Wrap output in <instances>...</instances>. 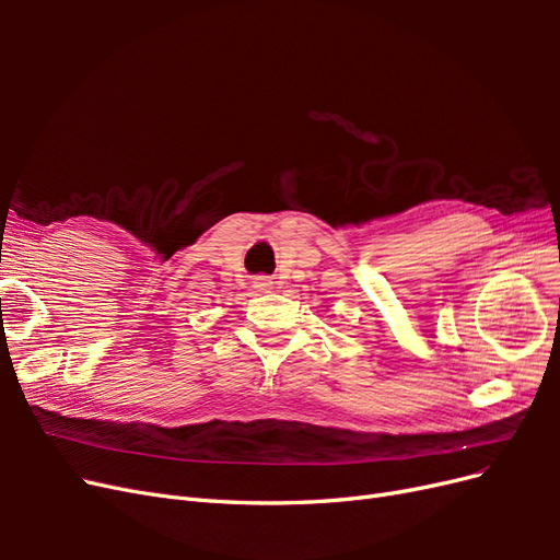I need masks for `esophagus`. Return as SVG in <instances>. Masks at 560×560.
Wrapping results in <instances>:
<instances>
[{
	"instance_id": "34e87169",
	"label": "esophagus",
	"mask_w": 560,
	"mask_h": 560,
	"mask_svg": "<svg viewBox=\"0 0 560 560\" xmlns=\"http://www.w3.org/2000/svg\"><path fill=\"white\" fill-rule=\"evenodd\" d=\"M270 284H273V280H270L268 276H259V278H254V287H257L259 292H266V290H270Z\"/></svg>"
}]
</instances>
